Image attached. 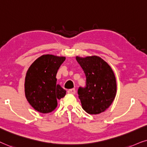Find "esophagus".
Masks as SVG:
<instances>
[{"label": "esophagus", "instance_id": "obj_1", "mask_svg": "<svg viewBox=\"0 0 147 147\" xmlns=\"http://www.w3.org/2000/svg\"><path fill=\"white\" fill-rule=\"evenodd\" d=\"M68 93H70V94H75L76 93V90L75 89H70L69 90H68Z\"/></svg>", "mask_w": 147, "mask_h": 147}]
</instances>
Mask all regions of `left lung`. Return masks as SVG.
<instances>
[{
    "label": "left lung",
    "instance_id": "1",
    "mask_svg": "<svg viewBox=\"0 0 147 147\" xmlns=\"http://www.w3.org/2000/svg\"><path fill=\"white\" fill-rule=\"evenodd\" d=\"M76 59L86 77L85 86L78 89L82 107L89 114L103 112L116 97V81L112 69L99 56H77Z\"/></svg>",
    "mask_w": 147,
    "mask_h": 147
}]
</instances>
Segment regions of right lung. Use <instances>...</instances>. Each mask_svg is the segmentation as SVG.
<instances>
[{
    "mask_svg": "<svg viewBox=\"0 0 147 147\" xmlns=\"http://www.w3.org/2000/svg\"><path fill=\"white\" fill-rule=\"evenodd\" d=\"M65 57L43 55L31 64L25 82L27 100L39 112H51L57 106V99L66 95V91L56 84V76Z\"/></svg>",
    "mask_w": 147,
    "mask_h": 147,
    "instance_id": "add662e5",
    "label": "right lung"
}]
</instances>
